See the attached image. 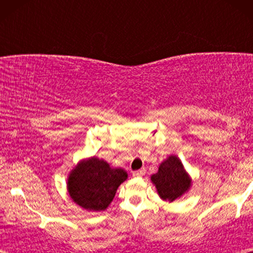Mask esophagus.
<instances>
[{"mask_svg": "<svg viewBox=\"0 0 253 253\" xmlns=\"http://www.w3.org/2000/svg\"><path fill=\"white\" fill-rule=\"evenodd\" d=\"M145 172H146V169H145V168H141V169H139V170L133 171V172H132V175H133V176H136V177H139V176H143V175H145Z\"/></svg>", "mask_w": 253, "mask_h": 253, "instance_id": "1", "label": "esophagus"}]
</instances>
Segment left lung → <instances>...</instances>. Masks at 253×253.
I'll return each mask as SVG.
<instances>
[{
    "label": "left lung",
    "mask_w": 253,
    "mask_h": 253,
    "mask_svg": "<svg viewBox=\"0 0 253 253\" xmlns=\"http://www.w3.org/2000/svg\"><path fill=\"white\" fill-rule=\"evenodd\" d=\"M151 179L160 198L170 203L184 195L191 186V179L176 155H170L161 162L158 172L152 175Z\"/></svg>",
    "instance_id": "8db88e82"
}]
</instances>
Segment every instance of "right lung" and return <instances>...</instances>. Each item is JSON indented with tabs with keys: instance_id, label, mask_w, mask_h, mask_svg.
<instances>
[{
	"instance_id": "add662e5",
	"label": "right lung",
	"mask_w": 253,
	"mask_h": 253,
	"mask_svg": "<svg viewBox=\"0 0 253 253\" xmlns=\"http://www.w3.org/2000/svg\"><path fill=\"white\" fill-rule=\"evenodd\" d=\"M127 178L122 168H112L105 160L93 157L72 169L68 178L71 199L88 211H105L116 190Z\"/></svg>"
}]
</instances>
